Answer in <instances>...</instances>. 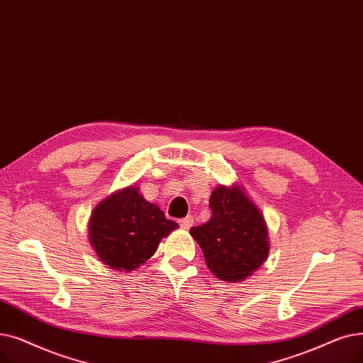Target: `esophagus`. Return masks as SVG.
<instances>
[{
    "label": "esophagus",
    "mask_w": 363,
    "mask_h": 363,
    "mask_svg": "<svg viewBox=\"0 0 363 363\" xmlns=\"http://www.w3.org/2000/svg\"><path fill=\"white\" fill-rule=\"evenodd\" d=\"M180 226L183 228V229H191L192 228V224H194V217L192 216H187V217H184V218H182L180 221Z\"/></svg>",
    "instance_id": "obj_1"
}]
</instances>
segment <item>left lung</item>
Listing matches in <instances>:
<instances>
[{
	"instance_id": "8db88e82",
	"label": "left lung",
	"mask_w": 363,
	"mask_h": 363,
	"mask_svg": "<svg viewBox=\"0 0 363 363\" xmlns=\"http://www.w3.org/2000/svg\"><path fill=\"white\" fill-rule=\"evenodd\" d=\"M211 218L191 229L208 269L221 281L240 282L260 267L269 254L262 213L238 186L214 189Z\"/></svg>"
}]
</instances>
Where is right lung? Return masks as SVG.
I'll return each mask as SVG.
<instances>
[{
  "label": "right lung",
  "instance_id": "obj_1",
  "mask_svg": "<svg viewBox=\"0 0 363 363\" xmlns=\"http://www.w3.org/2000/svg\"><path fill=\"white\" fill-rule=\"evenodd\" d=\"M179 224L131 186L101 201L91 214L90 242L100 260L118 272L143 264Z\"/></svg>",
  "mask_w": 363,
  "mask_h": 363
}]
</instances>
